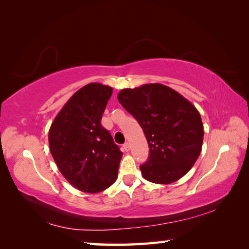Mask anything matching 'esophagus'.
Returning a JSON list of instances; mask_svg holds the SVG:
<instances>
[{"instance_id": "obj_1", "label": "esophagus", "mask_w": 249, "mask_h": 249, "mask_svg": "<svg viewBox=\"0 0 249 249\" xmlns=\"http://www.w3.org/2000/svg\"><path fill=\"white\" fill-rule=\"evenodd\" d=\"M129 148H130L129 142H125V144L123 145V149H124L125 151H129Z\"/></svg>"}]
</instances>
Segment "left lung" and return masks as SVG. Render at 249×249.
<instances>
[{"label":"left lung","mask_w":249,"mask_h":249,"mask_svg":"<svg viewBox=\"0 0 249 249\" xmlns=\"http://www.w3.org/2000/svg\"><path fill=\"white\" fill-rule=\"evenodd\" d=\"M120 103L140 123L149 146L142 176L169 184L187 174L199 158L203 142L201 115L190 101L161 83L123 89Z\"/></svg>","instance_id":"1"}]
</instances>
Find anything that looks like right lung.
Instances as JSON below:
<instances>
[{"instance_id":"add662e5","label":"right lung","mask_w":249,"mask_h":249,"mask_svg":"<svg viewBox=\"0 0 249 249\" xmlns=\"http://www.w3.org/2000/svg\"><path fill=\"white\" fill-rule=\"evenodd\" d=\"M113 89L89 83L59 111L49 128L48 142L59 171L78 190L99 193L115 182L123 153L101 125Z\"/></svg>"}]
</instances>
